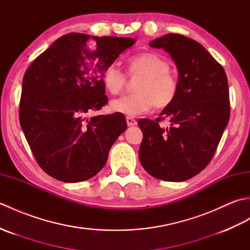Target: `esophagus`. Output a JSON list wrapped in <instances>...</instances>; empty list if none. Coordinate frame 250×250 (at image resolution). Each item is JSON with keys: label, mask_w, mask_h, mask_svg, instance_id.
Segmentation results:
<instances>
[{"label": "esophagus", "mask_w": 250, "mask_h": 250, "mask_svg": "<svg viewBox=\"0 0 250 250\" xmlns=\"http://www.w3.org/2000/svg\"><path fill=\"white\" fill-rule=\"evenodd\" d=\"M126 120V125H128L129 126H133V125H136V120L134 118H132V117H126L125 118Z\"/></svg>", "instance_id": "1"}]
</instances>
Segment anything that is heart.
Returning a JSON list of instances; mask_svg holds the SVG:
<instances>
[{
    "label": "heart",
    "mask_w": 250,
    "mask_h": 250,
    "mask_svg": "<svg viewBox=\"0 0 250 250\" xmlns=\"http://www.w3.org/2000/svg\"><path fill=\"white\" fill-rule=\"evenodd\" d=\"M169 71V62L155 52H145L130 58L129 75L141 76L134 87L136 92L113 101L110 104L111 110L128 116H137L149 111L153 105L158 109L167 107L176 99L178 92L177 81ZM126 83V75L116 64L106 67L103 73V84L109 94L121 93Z\"/></svg>",
    "instance_id": "b5f03b06"
}]
</instances>
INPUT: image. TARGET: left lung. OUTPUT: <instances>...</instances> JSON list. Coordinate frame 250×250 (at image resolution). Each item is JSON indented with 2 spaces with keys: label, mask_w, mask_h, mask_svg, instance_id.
I'll return each instance as SVG.
<instances>
[{
  "label": "left lung",
  "mask_w": 250,
  "mask_h": 250,
  "mask_svg": "<svg viewBox=\"0 0 250 250\" xmlns=\"http://www.w3.org/2000/svg\"><path fill=\"white\" fill-rule=\"evenodd\" d=\"M172 57L179 73L174 102L155 120L142 118L139 158L148 174L184 182L208 166L230 118L229 86L221 64L198 42L169 33L152 41ZM170 119L168 128L160 122Z\"/></svg>",
  "instance_id": "obj_1"
}]
</instances>
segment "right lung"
<instances>
[{
	"label": "right lung",
	"instance_id": "add662e5",
	"mask_svg": "<svg viewBox=\"0 0 250 250\" xmlns=\"http://www.w3.org/2000/svg\"><path fill=\"white\" fill-rule=\"evenodd\" d=\"M134 39L68 33L25 71L19 120L35 160L49 176L77 183L97 175L126 129L124 114H86L107 104L103 73Z\"/></svg>",
	"mask_w": 250,
	"mask_h": 250
}]
</instances>
